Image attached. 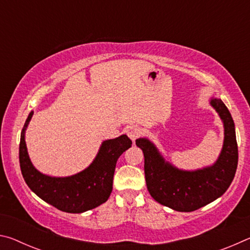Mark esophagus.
Returning a JSON list of instances; mask_svg holds the SVG:
<instances>
[{"label":"esophagus","mask_w":250,"mask_h":250,"mask_svg":"<svg viewBox=\"0 0 250 250\" xmlns=\"http://www.w3.org/2000/svg\"><path fill=\"white\" fill-rule=\"evenodd\" d=\"M126 134L132 141H135L137 139L140 137L141 134V129L139 128L138 125H130L126 128Z\"/></svg>","instance_id":"obj_1"}]
</instances>
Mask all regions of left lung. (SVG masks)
Wrapping results in <instances>:
<instances>
[{"label": "left lung", "instance_id": "left-lung-1", "mask_svg": "<svg viewBox=\"0 0 250 250\" xmlns=\"http://www.w3.org/2000/svg\"><path fill=\"white\" fill-rule=\"evenodd\" d=\"M224 124V145L211 167L196 171H183L167 162L151 141L135 140L145 155V174L147 191L154 200L177 211H193L222 196L234 180L238 164L235 125L229 110L218 98L210 103Z\"/></svg>", "mask_w": 250, "mask_h": 250}]
</instances>
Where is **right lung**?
I'll use <instances>...</instances> for the list:
<instances>
[{
    "label": "right lung",
    "mask_w": 250,
    "mask_h": 250,
    "mask_svg": "<svg viewBox=\"0 0 250 250\" xmlns=\"http://www.w3.org/2000/svg\"><path fill=\"white\" fill-rule=\"evenodd\" d=\"M33 117L29 113L21 133L20 166L28 188L48 204L66 213H83L107 202L112 191L117 161L132 141L122 134L105 140L92 163L83 171L67 177H52L36 170L29 160L25 130Z\"/></svg>",
    "instance_id": "1"
}]
</instances>
